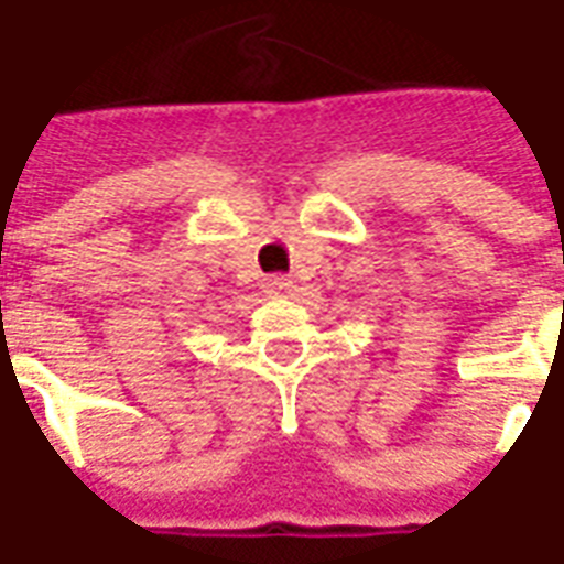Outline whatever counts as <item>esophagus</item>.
I'll return each mask as SVG.
<instances>
[{
	"label": "esophagus",
	"instance_id": "1",
	"mask_svg": "<svg viewBox=\"0 0 564 564\" xmlns=\"http://www.w3.org/2000/svg\"><path fill=\"white\" fill-rule=\"evenodd\" d=\"M264 288H268V294H288L291 291V279H282V276H270L268 282H264Z\"/></svg>",
	"mask_w": 564,
	"mask_h": 564
}]
</instances>
